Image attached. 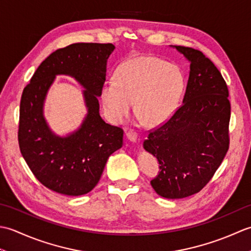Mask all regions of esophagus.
I'll return each mask as SVG.
<instances>
[{"mask_svg": "<svg viewBox=\"0 0 251 251\" xmlns=\"http://www.w3.org/2000/svg\"><path fill=\"white\" fill-rule=\"evenodd\" d=\"M126 138L128 139L130 142H136L137 141V134L135 131L128 130L126 132Z\"/></svg>", "mask_w": 251, "mask_h": 251, "instance_id": "obj_1", "label": "esophagus"}]
</instances>
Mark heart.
Here are the masks:
<instances>
[{
  "mask_svg": "<svg viewBox=\"0 0 251 251\" xmlns=\"http://www.w3.org/2000/svg\"><path fill=\"white\" fill-rule=\"evenodd\" d=\"M184 78L180 69L161 58L140 56L126 60L106 82L101 100L106 116L120 123L128 116L136 101V112L146 125L157 126L177 110Z\"/></svg>",
  "mask_w": 251,
  "mask_h": 251,
  "instance_id": "1",
  "label": "heart"
}]
</instances>
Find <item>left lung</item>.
I'll return each mask as SVG.
<instances>
[{
  "label": "left lung",
  "instance_id": "1",
  "mask_svg": "<svg viewBox=\"0 0 251 251\" xmlns=\"http://www.w3.org/2000/svg\"><path fill=\"white\" fill-rule=\"evenodd\" d=\"M173 47L190 61L182 104L150 131L143 148L161 165L152 188L176 200L200 192L219 168L230 145L231 104L225 78L209 58L191 47Z\"/></svg>",
  "mask_w": 251,
  "mask_h": 251
}]
</instances>
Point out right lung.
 Wrapping results in <instances>:
<instances>
[{
	"mask_svg": "<svg viewBox=\"0 0 251 251\" xmlns=\"http://www.w3.org/2000/svg\"><path fill=\"white\" fill-rule=\"evenodd\" d=\"M113 44L75 43L57 50L36 69L20 100L18 142L35 178L50 190L78 196L92 191L112 153L123 146L122 128L101 119L98 97ZM57 75L76 78L85 89L88 114L75 132L55 135L43 114L47 92Z\"/></svg>",
	"mask_w": 251,
	"mask_h": 251,
	"instance_id": "right-lung-1",
	"label": "right lung"
}]
</instances>
